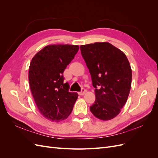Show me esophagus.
I'll return each mask as SVG.
<instances>
[{
	"label": "esophagus",
	"mask_w": 158,
	"mask_h": 158,
	"mask_svg": "<svg viewBox=\"0 0 158 158\" xmlns=\"http://www.w3.org/2000/svg\"><path fill=\"white\" fill-rule=\"evenodd\" d=\"M85 92H86V90H85V89H84V88H82V91H81V92H78V94H79L80 95H84V94H85Z\"/></svg>",
	"instance_id": "1"
}]
</instances>
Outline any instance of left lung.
<instances>
[{
    "label": "left lung",
    "instance_id": "left-lung-1",
    "mask_svg": "<svg viewBox=\"0 0 158 158\" xmlns=\"http://www.w3.org/2000/svg\"><path fill=\"white\" fill-rule=\"evenodd\" d=\"M95 88V101L89 107L100 120H111L125 106L130 93L132 70L124 52L107 42L80 47Z\"/></svg>",
    "mask_w": 158,
    "mask_h": 158
}]
</instances>
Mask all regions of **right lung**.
Returning <instances> with one entry per match:
<instances>
[{"instance_id":"obj_1","label":"right lung","mask_w":158,"mask_h":158,"mask_svg":"<svg viewBox=\"0 0 158 158\" xmlns=\"http://www.w3.org/2000/svg\"><path fill=\"white\" fill-rule=\"evenodd\" d=\"M76 45H49L33 57L29 68V84L41 114L52 122H60L71 113L78 95L69 92L63 73L77 53Z\"/></svg>"}]
</instances>
